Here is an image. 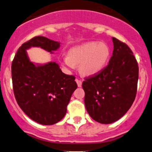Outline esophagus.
<instances>
[{
  "mask_svg": "<svg viewBox=\"0 0 152 152\" xmlns=\"http://www.w3.org/2000/svg\"><path fill=\"white\" fill-rule=\"evenodd\" d=\"M76 83H77L78 87H79V88H81V87H82V81L79 80V79H76Z\"/></svg>",
  "mask_w": 152,
  "mask_h": 152,
  "instance_id": "1",
  "label": "esophagus"
}]
</instances>
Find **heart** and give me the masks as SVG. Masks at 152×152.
<instances>
[{"label":"heart","mask_w":152,"mask_h":152,"mask_svg":"<svg viewBox=\"0 0 152 152\" xmlns=\"http://www.w3.org/2000/svg\"><path fill=\"white\" fill-rule=\"evenodd\" d=\"M110 49L104 43L91 42L71 48L68 55L61 57V64L68 71L76 70L80 64L81 73L85 76L99 73L107 64Z\"/></svg>","instance_id":"heart-1"}]
</instances>
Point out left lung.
I'll use <instances>...</instances> for the list:
<instances>
[{
    "label": "left lung",
    "mask_w": 152,
    "mask_h": 152,
    "mask_svg": "<svg viewBox=\"0 0 152 152\" xmlns=\"http://www.w3.org/2000/svg\"><path fill=\"white\" fill-rule=\"evenodd\" d=\"M108 64L98 75L82 82L85 104L91 118L102 124L120 120L133 104L139 68L132 50L116 38Z\"/></svg>",
    "instance_id": "1"
}]
</instances>
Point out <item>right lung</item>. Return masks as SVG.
<instances>
[{"mask_svg":"<svg viewBox=\"0 0 152 152\" xmlns=\"http://www.w3.org/2000/svg\"><path fill=\"white\" fill-rule=\"evenodd\" d=\"M60 44L46 37H34L19 48L12 64L13 91L19 107L31 120L45 126L62 120L77 85L74 76L62 73L55 61L34 63L26 50L40 48L53 53Z\"/></svg>","mask_w":152,"mask_h":152,"instance_id":"right-lung-1","label":"right lung"}]
</instances>
